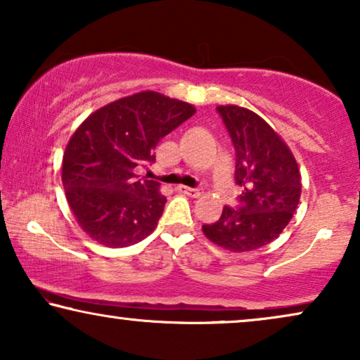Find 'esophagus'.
I'll use <instances>...</instances> for the list:
<instances>
[{"instance_id": "1", "label": "esophagus", "mask_w": 360, "mask_h": 360, "mask_svg": "<svg viewBox=\"0 0 360 360\" xmlns=\"http://www.w3.org/2000/svg\"><path fill=\"white\" fill-rule=\"evenodd\" d=\"M176 189L179 191L181 194H186V195H189V198H199V195H200V191H199V189L188 188V186H177Z\"/></svg>"}]
</instances>
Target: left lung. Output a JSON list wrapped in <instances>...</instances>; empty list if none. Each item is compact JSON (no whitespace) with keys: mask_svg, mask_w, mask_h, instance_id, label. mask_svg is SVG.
<instances>
[{"mask_svg":"<svg viewBox=\"0 0 360 360\" xmlns=\"http://www.w3.org/2000/svg\"><path fill=\"white\" fill-rule=\"evenodd\" d=\"M217 112L236 148V209L225 205L219 220L202 225L204 236L230 252H250L280 236L301 195L296 160L286 143L262 117L237 105Z\"/></svg>","mask_w":360,"mask_h":360,"instance_id":"obj_1","label":"left lung"}]
</instances>
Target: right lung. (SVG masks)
I'll use <instances>...</instances> for the list:
<instances>
[{"instance_id":"add662e5","label":"right lung","mask_w":360,"mask_h":360,"mask_svg":"<svg viewBox=\"0 0 360 360\" xmlns=\"http://www.w3.org/2000/svg\"><path fill=\"white\" fill-rule=\"evenodd\" d=\"M194 113L193 105L146 90L105 105L77 128L62 160V184L90 238L128 247L156 229L166 198L160 183L136 169L155 162L161 138Z\"/></svg>"}]
</instances>
